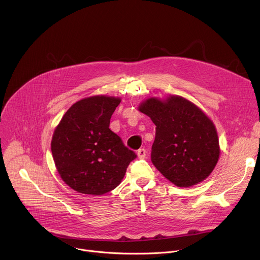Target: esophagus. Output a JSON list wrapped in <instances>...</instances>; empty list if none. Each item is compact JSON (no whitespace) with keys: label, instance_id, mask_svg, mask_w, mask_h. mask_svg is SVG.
Returning a JSON list of instances; mask_svg holds the SVG:
<instances>
[{"label":"esophagus","instance_id":"1","mask_svg":"<svg viewBox=\"0 0 260 260\" xmlns=\"http://www.w3.org/2000/svg\"><path fill=\"white\" fill-rule=\"evenodd\" d=\"M146 153H147V151H146V149H144V148H141V149H139L138 152H137L139 158H145L146 157Z\"/></svg>","mask_w":260,"mask_h":260}]
</instances>
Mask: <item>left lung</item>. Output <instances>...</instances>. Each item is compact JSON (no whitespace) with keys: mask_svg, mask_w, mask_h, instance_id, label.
Segmentation results:
<instances>
[{"mask_svg":"<svg viewBox=\"0 0 260 260\" xmlns=\"http://www.w3.org/2000/svg\"><path fill=\"white\" fill-rule=\"evenodd\" d=\"M139 111L155 127L151 161L178 187H190L214 170L220 154L219 140L211 119L188 100L172 95L143 102Z\"/></svg>","mask_w":260,"mask_h":260,"instance_id":"8db88e82","label":"left lung"}]
</instances>
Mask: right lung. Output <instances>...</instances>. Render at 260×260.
I'll list each match as a JSON object with an SVG mask.
<instances>
[{
    "mask_svg": "<svg viewBox=\"0 0 260 260\" xmlns=\"http://www.w3.org/2000/svg\"><path fill=\"white\" fill-rule=\"evenodd\" d=\"M119 98L95 95L74 104L56 126L51 152L60 178L84 194L116 188L137 154L109 128Z\"/></svg>",
    "mask_w": 260,
    "mask_h": 260,
    "instance_id": "add662e5",
    "label": "right lung"
}]
</instances>
